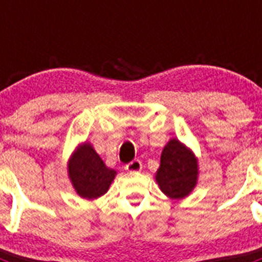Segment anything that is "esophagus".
<instances>
[{
    "mask_svg": "<svg viewBox=\"0 0 262 262\" xmlns=\"http://www.w3.org/2000/svg\"><path fill=\"white\" fill-rule=\"evenodd\" d=\"M142 168H143V164L140 160H134V161H131V163L126 165V169L128 170V172H140Z\"/></svg>",
    "mask_w": 262,
    "mask_h": 262,
    "instance_id": "esophagus-1",
    "label": "esophagus"
}]
</instances>
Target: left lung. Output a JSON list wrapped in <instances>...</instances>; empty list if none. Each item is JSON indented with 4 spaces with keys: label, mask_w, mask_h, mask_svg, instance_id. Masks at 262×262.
<instances>
[{
    "label": "left lung",
    "mask_w": 262,
    "mask_h": 262,
    "mask_svg": "<svg viewBox=\"0 0 262 262\" xmlns=\"http://www.w3.org/2000/svg\"><path fill=\"white\" fill-rule=\"evenodd\" d=\"M198 159L178 139H170L160 157V166L155 178L160 190L170 200H184L198 184Z\"/></svg>",
    "instance_id": "8db88e82"
}]
</instances>
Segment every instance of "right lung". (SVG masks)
Wrapping results in <instances>:
<instances>
[{
  "label": "right lung",
  "mask_w": 262,
  "mask_h": 262,
  "mask_svg": "<svg viewBox=\"0 0 262 262\" xmlns=\"http://www.w3.org/2000/svg\"><path fill=\"white\" fill-rule=\"evenodd\" d=\"M69 181L82 200L93 201L107 193L117 170L106 166L92 143L77 145L67 164Z\"/></svg>",
  "instance_id": "obj_1"
}]
</instances>
